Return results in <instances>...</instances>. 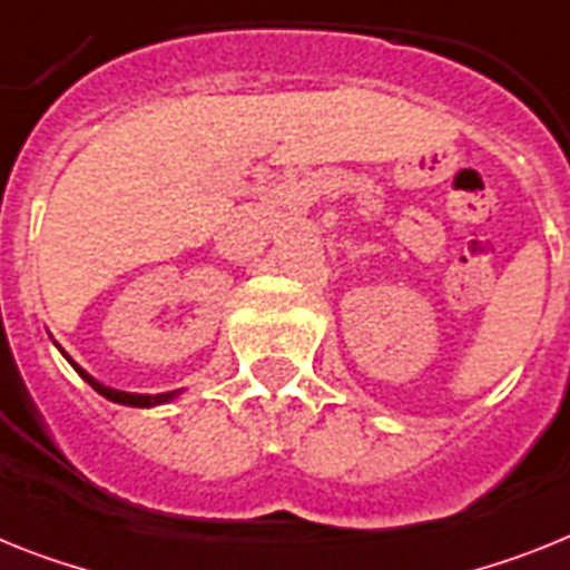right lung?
<instances>
[{
    "mask_svg": "<svg viewBox=\"0 0 570 570\" xmlns=\"http://www.w3.org/2000/svg\"><path fill=\"white\" fill-rule=\"evenodd\" d=\"M57 347H60V344H57ZM60 353H63V347H60ZM63 356H66V353H63ZM66 358H69V356H66ZM69 365L75 367V371H78V374H80V380L89 382V385H92V389L98 391L100 396H107L109 403L132 405V409H153V405H165V403H170V400H176V396L181 394V391H165V394H132V391L109 389V385H104V382L95 380L92 374H86V371L78 365V362H71V358H69Z\"/></svg>",
    "mask_w": 570,
    "mask_h": 570,
    "instance_id": "obj_1",
    "label": "right lung"
}]
</instances>
